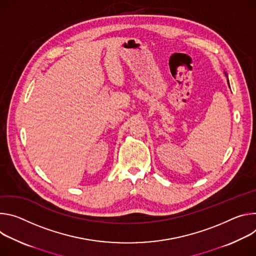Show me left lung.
Instances as JSON below:
<instances>
[{
    "instance_id": "obj_1",
    "label": "left lung",
    "mask_w": 256,
    "mask_h": 256,
    "mask_svg": "<svg viewBox=\"0 0 256 256\" xmlns=\"http://www.w3.org/2000/svg\"><path fill=\"white\" fill-rule=\"evenodd\" d=\"M224 75H226V81H228V85L230 86V82H229V78H228V74H226V72H224Z\"/></svg>"
}]
</instances>
